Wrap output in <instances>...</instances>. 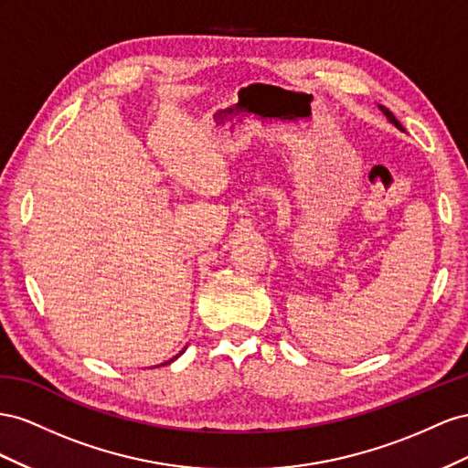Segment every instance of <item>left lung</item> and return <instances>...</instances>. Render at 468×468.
I'll return each mask as SVG.
<instances>
[{
  "mask_svg": "<svg viewBox=\"0 0 468 468\" xmlns=\"http://www.w3.org/2000/svg\"><path fill=\"white\" fill-rule=\"evenodd\" d=\"M380 110L384 112V115H386V117H388V119H390V122H392V123H394V125H396L398 129H402V125H399V122H398V119H396V117L392 115V112H390V110H386V108H384V105H380Z\"/></svg>",
  "mask_w": 468,
  "mask_h": 468,
  "instance_id": "left-lung-1",
  "label": "left lung"
}]
</instances>
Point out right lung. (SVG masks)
<instances>
[{
	"label": "right lung",
	"instance_id": "obj_1",
	"mask_svg": "<svg viewBox=\"0 0 468 468\" xmlns=\"http://www.w3.org/2000/svg\"><path fill=\"white\" fill-rule=\"evenodd\" d=\"M182 353H184V351H182ZM175 358H178V355H176ZM175 358H170V360H166V363H165V365H170V363H172V360H175Z\"/></svg>",
	"mask_w": 468,
	"mask_h": 468
}]
</instances>
